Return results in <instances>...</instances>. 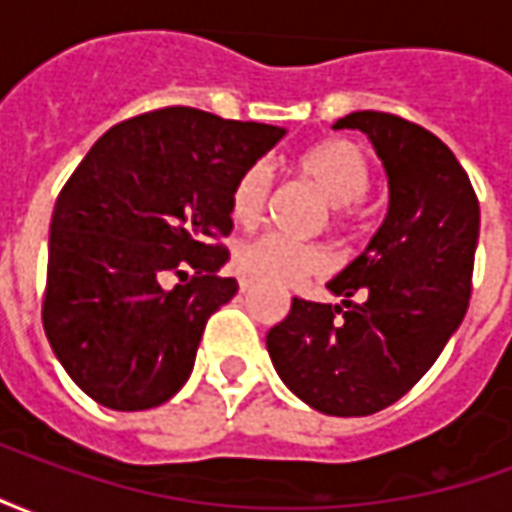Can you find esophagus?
Segmentation results:
<instances>
[{"mask_svg": "<svg viewBox=\"0 0 512 512\" xmlns=\"http://www.w3.org/2000/svg\"><path fill=\"white\" fill-rule=\"evenodd\" d=\"M238 288H241V293H249V290H252V279H241Z\"/></svg>", "mask_w": 512, "mask_h": 512, "instance_id": "1", "label": "esophagus"}]
</instances>
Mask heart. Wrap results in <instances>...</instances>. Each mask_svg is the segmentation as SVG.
Wrapping results in <instances>:
<instances>
[{
  "label": "heart",
  "instance_id": "b5f03b06",
  "mask_svg": "<svg viewBox=\"0 0 512 512\" xmlns=\"http://www.w3.org/2000/svg\"><path fill=\"white\" fill-rule=\"evenodd\" d=\"M299 172L332 208L334 219L348 216L351 205L362 200L370 186L367 156L362 153V147L348 139H332L307 150L299 158ZM268 191H271V169L266 164H252L244 169L230 194L233 222L252 227L263 216ZM235 266L244 277L271 282V285H293L312 274H321L326 260L315 246L290 241L285 235L266 233L238 246Z\"/></svg>",
  "mask_w": 512,
  "mask_h": 512
}]
</instances>
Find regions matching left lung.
Instances as JSON below:
<instances>
[{
  "mask_svg": "<svg viewBox=\"0 0 512 512\" xmlns=\"http://www.w3.org/2000/svg\"><path fill=\"white\" fill-rule=\"evenodd\" d=\"M332 128L370 139L386 175V216L365 252L326 282L340 304L293 299L266 337L293 395L329 417H367L406 395L458 332L480 205L439 136L386 112H351Z\"/></svg>",
  "mask_w": 512,
  "mask_h": 512,
  "instance_id": "8db88e82",
  "label": "left lung"
}]
</instances>
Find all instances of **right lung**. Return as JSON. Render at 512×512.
Segmentation results:
<instances>
[{"mask_svg": "<svg viewBox=\"0 0 512 512\" xmlns=\"http://www.w3.org/2000/svg\"><path fill=\"white\" fill-rule=\"evenodd\" d=\"M285 134L169 106L90 147L54 205L43 299L51 351L84 395L145 411L189 381L205 323L238 293L216 277L235 180Z\"/></svg>", "mask_w": 512, "mask_h": 512, "instance_id": "obj_1", "label": "right lung"}]
</instances>
